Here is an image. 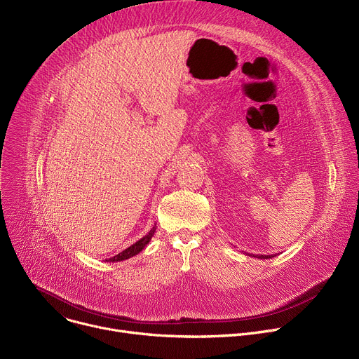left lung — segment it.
I'll return each instance as SVG.
<instances>
[{"label":"left lung","mask_w":359,"mask_h":359,"mask_svg":"<svg viewBox=\"0 0 359 359\" xmlns=\"http://www.w3.org/2000/svg\"><path fill=\"white\" fill-rule=\"evenodd\" d=\"M276 255H254V258H258V259H269V258H275Z\"/></svg>","instance_id":"8db88e82"}]
</instances>
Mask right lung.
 I'll return each mask as SVG.
<instances>
[{
    "label": "right lung",
    "instance_id": "1",
    "mask_svg": "<svg viewBox=\"0 0 359 359\" xmlns=\"http://www.w3.org/2000/svg\"><path fill=\"white\" fill-rule=\"evenodd\" d=\"M155 232H156V224L152 226V229L145 236L141 238L140 241H137L135 244H133L131 247L124 250L123 252H119L118 255H115V257H112L109 259H105V262H121V261H126V259H130V258L138 255L149 244V241L152 240V236H154Z\"/></svg>",
    "mask_w": 359,
    "mask_h": 359
}]
</instances>
